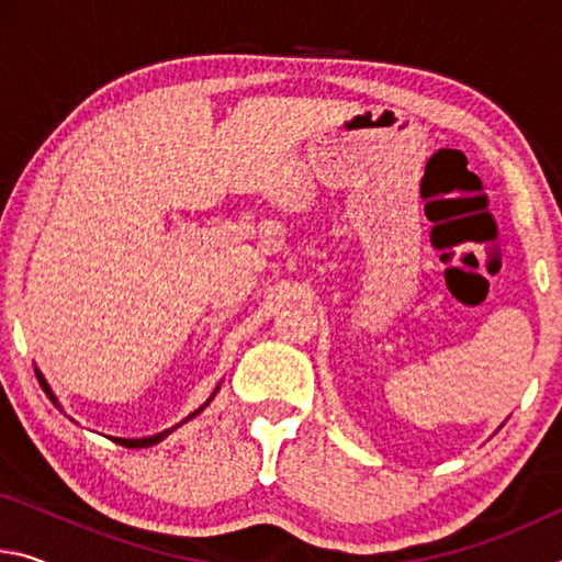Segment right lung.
Returning <instances> with one entry per match:
<instances>
[{"mask_svg": "<svg viewBox=\"0 0 562 562\" xmlns=\"http://www.w3.org/2000/svg\"><path fill=\"white\" fill-rule=\"evenodd\" d=\"M36 376H40V384H42L44 392L49 394V398H52V402L56 404V398H54V394L49 392V386H46L44 376H42L40 372H36ZM205 404H207V402H205ZM198 412H203V406L198 408ZM198 412H195V414H198ZM195 414H190V416H195ZM190 416H188V418H190ZM170 431H173V429H168V431H164V434H156V436H148V439H111V441H116V443H121V446H126V449H146V446H154V443H158V441H164Z\"/></svg>", "mask_w": 562, "mask_h": 562, "instance_id": "1", "label": "right lung"}]
</instances>
